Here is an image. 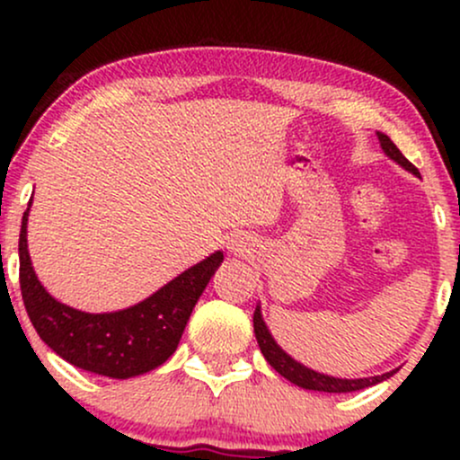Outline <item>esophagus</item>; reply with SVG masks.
I'll return each mask as SVG.
<instances>
[{"instance_id":"1","label":"esophagus","mask_w":460,"mask_h":460,"mask_svg":"<svg viewBox=\"0 0 460 460\" xmlns=\"http://www.w3.org/2000/svg\"><path fill=\"white\" fill-rule=\"evenodd\" d=\"M248 240H244V237H240V235H235L234 240L229 242V248H231V252H234V255H244V252H248Z\"/></svg>"}]
</instances>
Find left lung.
<instances>
[{
    "instance_id": "1",
    "label": "left lung",
    "mask_w": 460,
    "mask_h": 460,
    "mask_svg": "<svg viewBox=\"0 0 460 460\" xmlns=\"http://www.w3.org/2000/svg\"><path fill=\"white\" fill-rule=\"evenodd\" d=\"M376 136H378V140H381L383 151L387 153L394 162H398L400 166L406 168L409 172H413V175H420V171H417L413 164H411L402 155V153H400V149L394 145L389 136L381 134V131H376ZM252 326H255L257 344H260L261 355L266 357V361L270 363V366L277 369L283 378H288L289 383L298 385V387H303V389H314V392H326V394L358 392V389L372 387V385L385 381V378H389L395 372L394 369V372L381 374V376H369V378H335V376H329V374H320V372H315V369L305 367L303 363H298L296 358L289 357L288 352H285L283 348L274 341L270 331H268L266 322H263V318H261L260 305H257L255 314H252Z\"/></svg>"
}]
</instances>
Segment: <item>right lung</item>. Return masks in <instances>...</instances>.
<instances>
[{"mask_svg": "<svg viewBox=\"0 0 460 460\" xmlns=\"http://www.w3.org/2000/svg\"><path fill=\"white\" fill-rule=\"evenodd\" d=\"M28 216L30 208L21 220L19 283L40 340L71 366L102 376L131 378L160 367L177 350L194 305L223 263V252H212L134 307L86 314L56 300L40 285L28 252Z\"/></svg>", "mask_w": 460, "mask_h": 460, "instance_id": "1", "label": "right lung"}]
</instances>
